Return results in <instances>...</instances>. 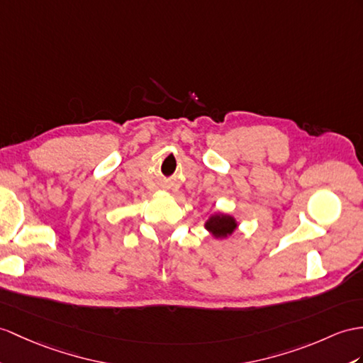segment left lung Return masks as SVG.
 Listing matches in <instances>:
<instances>
[{"label":"left lung","mask_w":363,"mask_h":363,"mask_svg":"<svg viewBox=\"0 0 363 363\" xmlns=\"http://www.w3.org/2000/svg\"><path fill=\"white\" fill-rule=\"evenodd\" d=\"M237 228V218L231 214H225V212L220 211L211 214L205 222V229L214 238H226L229 235H233Z\"/></svg>","instance_id":"obj_1"}]
</instances>
